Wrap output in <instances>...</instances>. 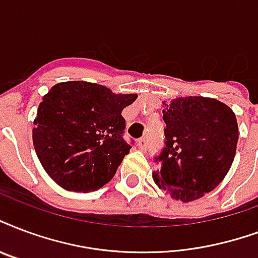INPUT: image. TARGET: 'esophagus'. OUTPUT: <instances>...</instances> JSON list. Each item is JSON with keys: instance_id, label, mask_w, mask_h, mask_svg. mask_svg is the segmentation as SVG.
<instances>
[{"instance_id": "esophagus-1", "label": "esophagus", "mask_w": 258, "mask_h": 258, "mask_svg": "<svg viewBox=\"0 0 258 258\" xmlns=\"http://www.w3.org/2000/svg\"><path fill=\"white\" fill-rule=\"evenodd\" d=\"M138 146H139V149H141V150H146L147 149V139L146 138H141V139H139V141H138Z\"/></svg>"}]
</instances>
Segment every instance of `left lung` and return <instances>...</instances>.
I'll use <instances>...</instances> for the list:
<instances>
[{
  "instance_id": "8db88e82",
  "label": "left lung",
  "mask_w": 258,
  "mask_h": 258,
  "mask_svg": "<svg viewBox=\"0 0 258 258\" xmlns=\"http://www.w3.org/2000/svg\"><path fill=\"white\" fill-rule=\"evenodd\" d=\"M165 149L153 180L172 199H200L219 185L233 165L238 123L225 103L188 96L162 101Z\"/></svg>"
}]
</instances>
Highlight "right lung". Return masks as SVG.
<instances>
[{
	"label": "right lung",
	"mask_w": 258,
	"mask_h": 258,
	"mask_svg": "<svg viewBox=\"0 0 258 258\" xmlns=\"http://www.w3.org/2000/svg\"><path fill=\"white\" fill-rule=\"evenodd\" d=\"M137 97L86 81L52 86L39 104L32 130L47 174L73 192L96 190L111 181L131 149L123 139L121 111Z\"/></svg>",
	"instance_id": "1"
}]
</instances>
